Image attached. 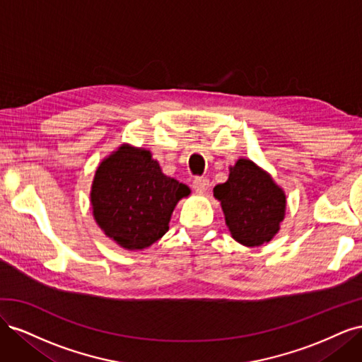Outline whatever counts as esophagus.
<instances>
[{
    "instance_id": "esophagus-1",
    "label": "esophagus",
    "mask_w": 362,
    "mask_h": 362,
    "mask_svg": "<svg viewBox=\"0 0 362 362\" xmlns=\"http://www.w3.org/2000/svg\"><path fill=\"white\" fill-rule=\"evenodd\" d=\"M208 185H210V180L205 177H196L193 180V189L198 193H204L208 189Z\"/></svg>"
}]
</instances>
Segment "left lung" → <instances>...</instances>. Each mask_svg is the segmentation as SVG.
I'll list each match as a JSON object with an SVG mask.
<instances>
[{
	"label": "left lung",
	"instance_id": "obj_1",
	"mask_svg": "<svg viewBox=\"0 0 362 362\" xmlns=\"http://www.w3.org/2000/svg\"><path fill=\"white\" fill-rule=\"evenodd\" d=\"M233 238L243 246L269 243L286 216V193L254 161L240 158L229 178L214 187Z\"/></svg>",
	"mask_w": 362,
	"mask_h": 362
}]
</instances>
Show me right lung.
Masks as SVG:
<instances>
[{"label":"right lung","instance_id":"1","mask_svg":"<svg viewBox=\"0 0 362 362\" xmlns=\"http://www.w3.org/2000/svg\"><path fill=\"white\" fill-rule=\"evenodd\" d=\"M189 194L187 185L161 172L149 151L122 145L98 166L90 204L107 237L140 250L168 233L175 205Z\"/></svg>","mask_w":362,"mask_h":362}]
</instances>
